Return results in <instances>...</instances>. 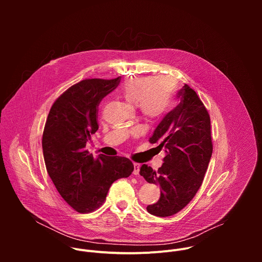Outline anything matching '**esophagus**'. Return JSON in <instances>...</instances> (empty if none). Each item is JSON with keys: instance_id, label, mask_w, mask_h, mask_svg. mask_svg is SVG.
<instances>
[{"instance_id": "obj_1", "label": "esophagus", "mask_w": 262, "mask_h": 262, "mask_svg": "<svg viewBox=\"0 0 262 262\" xmlns=\"http://www.w3.org/2000/svg\"><path fill=\"white\" fill-rule=\"evenodd\" d=\"M140 164L138 163H134V174L135 175H139V172H140Z\"/></svg>"}]
</instances>
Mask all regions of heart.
<instances>
[{
  "label": "heart",
  "mask_w": 262,
  "mask_h": 262,
  "mask_svg": "<svg viewBox=\"0 0 262 262\" xmlns=\"http://www.w3.org/2000/svg\"><path fill=\"white\" fill-rule=\"evenodd\" d=\"M173 87L167 78L136 77L123 83L120 93L127 102L137 103L145 118L158 119L170 105Z\"/></svg>",
  "instance_id": "1"
}]
</instances>
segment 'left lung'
<instances>
[{
  "label": "left lung",
  "instance_id": "left-lung-1",
  "mask_svg": "<svg viewBox=\"0 0 262 262\" xmlns=\"http://www.w3.org/2000/svg\"><path fill=\"white\" fill-rule=\"evenodd\" d=\"M179 103L157 126L149 142L165 149L164 164L158 171L142 165L140 174L160 185L161 198L147 206L158 216H169L188 205L200 189L207 170L212 143L208 112L197 93L184 85L177 92Z\"/></svg>",
  "mask_w": 262,
  "mask_h": 262
}]
</instances>
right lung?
<instances>
[{
    "label": "right lung",
    "instance_id": "1",
    "mask_svg": "<svg viewBox=\"0 0 262 262\" xmlns=\"http://www.w3.org/2000/svg\"><path fill=\"white\" fill-rule=\"evenodd\" d=\"M119 82L120 78L88 79L71 86L54 102L46 122L42 151L47 171L61 197L81 213L97 209L111 184L134 171L126 158L99 155L94 159L86 150L98 129L97 106Z\"/></svg>",
    "mask_w": 262,
    "mask_h": 262
}]
</instances>
